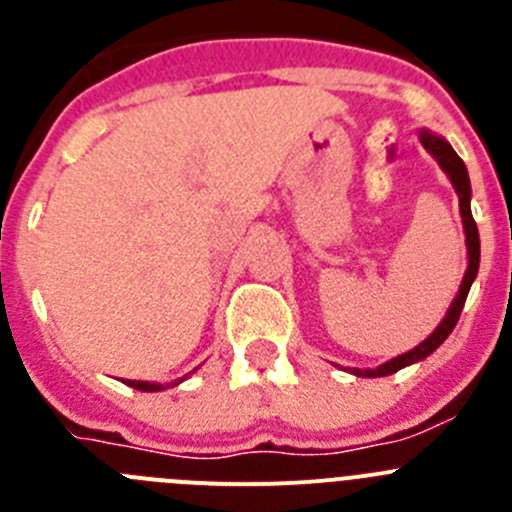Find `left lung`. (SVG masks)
<instances>
[{"label":"left lung","mask_w":512,"mask_h":512,"mask_svg":"<svg viewBox=\"0 0 512 512\" xmlns=\"http://www.w3.org/2000/svg\"><path fill=\"white\" fill-rule=\"evenodd\" d=\"M419 139H421V147H424L431 157L437 159L439 167L444 170V175H447L449 182H452L454 192H457L459 215H462V228H464V243H467V271H464V279L462 284H459L457 297L452 299V304H449L447 314H444V320L437 325V330L431 332L424 342H419L414 350L398 355V358L386 360V363L378 365V368H350L348 373L358 375V378H383V375H391L396 373V370L406 368V365H414L419 363V360L429 358V355L434 353V350H437L449 335H452L454 325H457L459 320V314H462L464 302H467V294H470L472 281L477 279V269H480V233H477V223L475 218H472V208H470L472 185H470V175H467V167H464L459 154L452 149V144H449L444 137H439V134H434V131L419 129Z\"/></svg>","instance_id":"1"}]
</instances>
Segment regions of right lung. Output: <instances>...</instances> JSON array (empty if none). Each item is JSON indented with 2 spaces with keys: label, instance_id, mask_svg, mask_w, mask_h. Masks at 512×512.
I'll use <instances>...</instances> for the list:
<instances>
[{
  "label": "right lung",
  "instance_id": "obj_1",
  "mask_svg": "<svg viewBox=\"0 0 512 512\" xmlns=\"http://www.w3.org/2000/svg\"><path fill=\"white\" fill-rule=\"evenodd\" d=\"M198 370V368H195ZM195 370H192V373H195ZM190 375V373H187ZM185 375V378H187ZM185 378H177V381H172V383H149V381H124L126 386H131V388H137V391H147V393H157V391H164V388H172V386H180L182 381H185Z\"/></svg>",
  "mask_w": 512,
  "mask_h": 512
}]
</instances>
